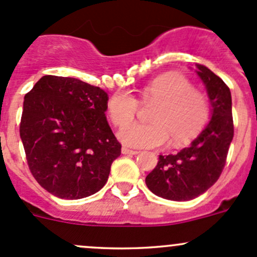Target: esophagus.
I'll list each match as a JSON object with an SVG mask.
<instances>
[{
    "instance_id": "1",
    "label": "esophagus",
    "mask_w": 257,
    "mask_h": 257,
    "mask_svg": "<svg viewBox=\"0 0 257 257\" xmlns=\"http://www.w3.org/2000/svg\"><path fill=\"white\" fill-rule=\"evenodd\" d=\"M121 153H123V154H125V155H136V154H138V150H133V149H129V148H126V147H123L121 148Z\"/></svg>"
}]
</instances>
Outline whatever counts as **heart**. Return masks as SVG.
<instances>
[{"label":"heart","instance_id":"b5f03b06","mask_svg":"<svg viewBox=\"0 0 257 257\" xmlns=\"http://www.w3.org/2000/svg\"><path fill=\"white\" fill-rule=\"evenodd\" d=\"M142 103H154L148 124L129 123L138 113L139 102L126 90H118L108 102V113L114 125L123 126L119 139L128 147L160 148L169 142L173 147L186 143L203 129L209 119V99L193 88L188 78L165 73L145 84Z\"/></svg>","mask_w":257,"mask_h":257}]
</instances>
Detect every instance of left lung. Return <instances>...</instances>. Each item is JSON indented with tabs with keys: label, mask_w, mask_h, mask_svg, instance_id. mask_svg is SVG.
<instances>
[{
	"label": "left lung",
	"mask_w": 257,
	"mask_h": 257,
	"mask_svg": "<svg viewBox=\"0 0 257 257\" xmlns=\"http://www.w3.org/2000/svg\"><path fill=\"white\" fill-rule=\"evenodd\" d=\"M212 107L211 120L190 145L177 154L159 155L145 183L155 195L175 201L195 199L221 175L234 137L231 93L220 77L196 64Z\"/></svg>",
	"instance_id": "obj_1"
}]
</instances>
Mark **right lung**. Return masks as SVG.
<instances>
[{"label":"right lung","instance_id":"1","mask_svg":"<svg viewBox=\"0 0 257 257\" xmlns=\"http://www.w3.org/2000/svg\"><path fill=\"white\" fill-rule=\"evenodd\" d=\"M108 94L71 77L45 76L25 95L20 136L33 178L52 195L76 200L107 183L121 144L105 112Z\"/></svg>","mask_w":257,"mask_h":257}]
</instances>
